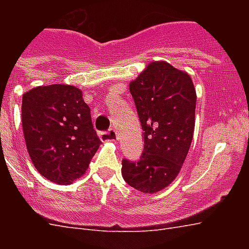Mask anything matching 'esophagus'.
Listing matches in <instances>:
<instances>
[{
  "instance_id": "obj_1",
  "label": "esophagus",
  "mask_w": 249,
  "mask_h": 249,
  "mask_svg": "<svg viewBox=\"0 0 249 249\" xmlns=\"http://www.w3.org/2000/svg\"><path fill=\"white\" fill-rule=\"evenodd\" d=\"M99 138L103 142H107V141H116L117 140V132L113 128L108 129L107 132H101L99 133Z\"/></svg>"
}]
</instances>
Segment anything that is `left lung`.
I'll list each match as a JSON object with an SVG mask.
<instances>
[{"mask_svg":"<svg viewBox=\"0 0 249 249\" xmlns=\"http://www.w3.org/2000/svg\"><path fill=\"white\" fill-rule=\"evenodd\" d=\"M143 130L140 160L123 159L125 182L142 193L163 190L179 173L193 141L196 93L187 73L152 62L130 83Z\"/></svg>","mask_w":249,"mask_h":249,"instance_id":"left-lung-1","label":"left lung"}]
</instances>
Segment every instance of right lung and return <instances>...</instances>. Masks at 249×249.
<instances>
[{"label": "right lung", "instance_id": "right-lung-1", "mask_svg": "<svg viewBox=\"0 0 249 249\" xmlns=\"http://www.w3.org/2000/svg\"><path fill=\"white\" fill-rule=\"evenodd\" d=\"M21 124L33 165L59 185L81 177L102 143L81 90L71 85L38 86L23 94Z\"/></svg>", "mask_w": 249, "mask_h": 249}]
</instances>
